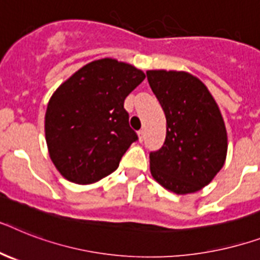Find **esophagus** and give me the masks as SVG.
<instances>
[{"mask_svg": "<svg viewBox=\"0 0 260 260\" xmlns=\"http://www.w3.org/2000/svg\"><path fill=\"white\" fill-rule=\"evenodd\" d=\"M137 137H139V140H140V141L144 140L145 131H144V129H140V131H139V132H137Z\"/></svg>", "mask_w": 260, "mask_h": 260, "instance_id": "obj_1", "label": "esophagus"}]
</instances>
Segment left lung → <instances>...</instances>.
I'll return each instance as SVG.
<instances>
[{"label": "left lung", "instance_id": "obj_1", "mask_svg": "<svg viewBox=\"0 0 260 260\" xmlns=\"http://www.w3.org/2000/svg\"><path fill=\"white\" fill-rule=\"evenodd\" d=\"M166 113L163 147L149 155L152 178L187 195L210 184L227 156V129L219 105L203 82L183 71H147Z\"/></svg>", "mask_w": 260, "mask_h": 260}]
</instances>
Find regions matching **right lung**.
Instances as JSON below:
<instances>
[{"label":"right lung","instance_id":"1","mask_svg":"<svg viewBox=\"0 0 260 260\" xmlns=\"http://www.w3.org/2000/svg\"><path fill=\"white\" fill-rule=\"evenodd\" d=\"M144 72L101 58L75 72L48 103L45 139L50 160L67 180L92 184L108 176L137 140L124 109Z\"/></svg>","mask_w":260,"mask_h":260}]
</instances>
